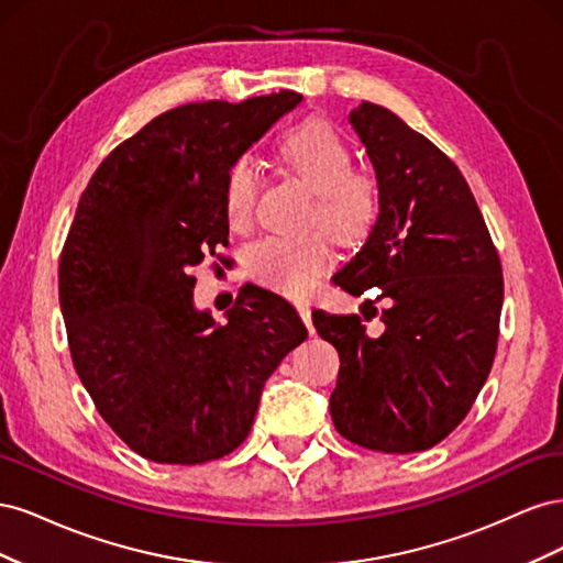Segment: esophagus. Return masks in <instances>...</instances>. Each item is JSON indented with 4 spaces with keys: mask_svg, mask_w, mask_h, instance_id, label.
Masks as SVG:
<instances>
[{
    "mask_svg": "<svg viewBox=\"0 0 563 563\" xmlns=\"http://www.w3.org/2000/svg\"><path fill=\"white\" fill-rule=\"evenodd\" d=\"M296 310H298L300 319L305 321V327H308L310 331H314L312 329V310H310V305L308 302H296Z\"/></svg>",
    "mask_w": 563,
    "mask_h": 563,
    "instance_id": "obj_1",
    "label": "esophagus"
}]
</instances>
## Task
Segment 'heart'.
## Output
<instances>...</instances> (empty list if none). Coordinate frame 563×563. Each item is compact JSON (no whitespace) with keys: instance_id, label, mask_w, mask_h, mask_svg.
<instances>
[{"instance_id":"1","label":"heart","mask_w":563,"mask_h":563,"mask_svg":"<svg viewBox=\"0 0 563 563\" xmlns=\"http://www.w3.org/2000/svg\"><path fill=\"white\" fill-rule=\"evenodd\" d=\"M279 155L286 166L312 187L314 201L308 225L298 236H267L249 253L251 277L291 298L308 296L333 261V234L347 244H360L380 218V187L366 172L352 168V152L340 133L321 119L288 129L279 139ZM258 168L240 157L225 174L223 203L232 230H249L258 197Z\"/></svg>"}]
</instances>
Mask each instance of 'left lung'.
I'll list each match as a JSON object with an SVG mask.
<instances>
[{
  "label": "left lung",
  "instance_id": "8db88e82",
  "mask_svg": "<svg viewBox=\"0 0 563 563\" xmlns=\"http://www.w3.org/2000/svg\"><path fill=\"white\" fill-rule=\"evenodd\" d=\"M376 168L380 218L333 275L360 314L312 312L340 354L335 430L371 451L416 453L446 439L484 387L498 347L503 267L460 168L383 106L350 112ZM376 301L384 302L378 313ZM382 317L376 334L364 320Z\"/></svg>",
  "mask_w": 563,
  "mask_h": 563
}]
</instances>
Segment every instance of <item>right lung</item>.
Here are the masks:
<instances>
[{
	"label": "right lung",
	"instance_id": "right-lung-1",
	"mask_svg": "<svg viewBox=\"0 0 563 563\" xmlns=\"http://www.w3.org/2000/svg\"><path fill=\"white\" fill-rule=\"evenodd\" d=\"M300 100L279 91L168 110L81 192L58 265L67 343L98 413L152 463L232 453L265 380L308 338L294 305L261 286L242 288L228 323L192 300V269L228 246V168Z\"/></svg>",
	"mask_w": 563,
	"mask_h": 563
}]
</instances>
